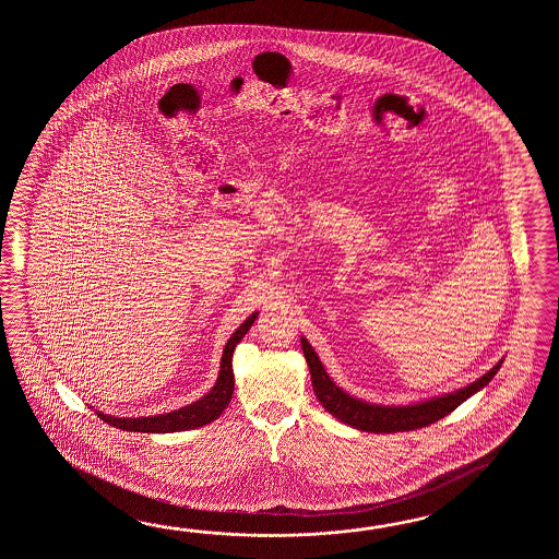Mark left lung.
<instances>
[{
    "label": "left lung",
    "mask_w": 559,
    "mask_h": 559,
    "mask_svg": "<svg viewBox=\"0 0 559 559\" xmlns=\"http://www.w3.org/2000/svg\"><path fill=\"white\" fill-rule=\"evenodd\" d=\"M301 349L304 356L308 359L309 371H311V383L313 392L318 395L320 404L344 421L352 428L361 429V431H376V433H392V431H409V429L426 428L429 424H436L441 417L452 414L457 405L464 404L469 395L479 392L484 385H487L491 378L498 373L499 366L489 369L486 376L479 380L469 383L460 392L448 393L429 402L421 404L402 405V407H383V405H371L359 402L356 397L342 392L325 373L321 366L320 357L311 349L308 340L301 337Z\"/></svg>",
    "instance_id": "left-lung-1"
}]
</instances>
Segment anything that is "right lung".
<instances>
[{"mask_svg": "<svg viewBox=\"0 0 559 559\" xmlns=\"http://www.w3.org/2000/svg\"><path fill=\"white\" fill-rule=\"evenodd\" d=\"M258 313H253L251 318L243 321L239 325V330L229 337V342L224 349L222 356V369H219V378L215 381L214 390L203 395L200 402L176 409L166 416L154 417H111L104 416L97 412L99 419H104L114 428L126 429V431H143V433H167V431H181V429L202 428L205 424L214 421L219 414L226 409L227 404L231 402V393H234V369H231V356L236 345L241 342V337L248 333L251 323L255 321Z\"/></svg>", "mask_w": 559, "mask_h": 559, "instance_id": "add662e5", "label": "right lung"}]
</instances>
